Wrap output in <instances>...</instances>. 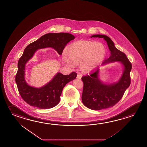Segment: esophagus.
I'll return each mask as SVG.
<instances>
[{
	"instance_id": "34e87169",
	"label": "esophagus",
	"mask_w": 147,
	"mask_h": 147,
	"mask_svg": "<svg viewBox=\"0 0 147 147\" xmlns=\"http://www.w3.org/2000/svg\"><path fill=\"white\" fill-rule=\"evenodd\" d=\"M81 78H82V75L80 74V73H79L78 75H77V78L78 79H81Z\"/></svg>"
}]
</instances>
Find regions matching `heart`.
<instances>
[{
  "mask_svg": "<svg viewBox=\"0 0 147 147\" xmlns=\"http://www.w3.org/2000/svg\"><path fill=\"white\" fill-rule=\"evenodd\" d=\"M107 55V49L103 44L92 41L81 40L71 44L63 53V59L71 67L80 63V68L85 72L97 69Z\"/></svg>",
  "mask_w": 147,
  "mask_h": 147,
  "instance_id": "heart-1",
  "label": "heart"
}]
</instances>
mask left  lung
Instances as JSON below:
<instances>
[{
  "label": "left lung",
  "mask_w": 147,
  "mask_h": 147,
  "mask_svg": "<svg viewBox=\"0 0 147 147\" xmlns=\"http://www.w3.org/2000/svg\"><path fill=\"white\" fill-rule=\"evenodd\" d=\"M92 38H103L107 42L110 51L109 57L104 61L101 66L117 62L121 65L123 70L118 80L111 84L101 80L98 68L95 72L81 78L84 82L82 103L90 109L98 111L114 106L123 97L124 92L130 84V72L132 65L126 55L115 47L114 42L109 36L95 34L91 35Z\"/></svg>",
  "instance_id": "1"
}]
</instances>
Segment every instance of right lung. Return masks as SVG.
Wrapping results in <instances>:
<instances>
[{
	"instance_id": "right-lung-1",
	"label": "right lung",
	"mask_w": 147,
	"mask_h": 147,
	"mask_svg": "<svg viewBox=\"0 0 147 147\" xmlns=\"http://www.w3.org/2000/svg\"><path fill=\"white\" fill-rule=\"evenodd\" d=\"M74 35L68 33H50L30 44L24 49L18 63V71L15 80L21 96L27 103L40 109H51L56 106L61 100L64 86L76 79L77 74L72 72L69 75L57 72L52 80L40 88L31 86L26 82V65L38 49L52 48L61 55L65 47Z\"/></svg>"
}]
</instances>
